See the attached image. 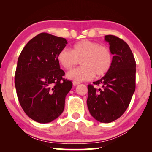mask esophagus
<instances>
[{"label":"esophagus","instance_id":"obj_1","mask_svg":"<svg viewBox=\"0 0 152 152\" xmlns=\"http://www.w3.org/2000/svg\"><path fill=\"white\" fill-rule=\"evenodd\" d=\"M72 83H73V85H74V86H76L78 85V84H80V82H77V81H73Z\"/></svg>","mask_w":152,"mask_h":152}]
</instances>
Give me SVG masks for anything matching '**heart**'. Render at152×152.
<instances>
[{"mask_svg": "<svg viewBox=\"0 0 152 152\" xmlns=\"http://www.w3.org/2000/svg\"><path fill=\"white\" fill-rule=\"evenodd\" d=\"M58 63L66 70L80 63L82 66L69 71L68 79L74 81H86L93 77H101L111 68L113 56L110 49L93 41L84 39L74 44L72 50L64 48L57 56Z\"/></svg>", "mask_w": 152, "mask_h": 152, "instance_id": "1", "label": "heart"}]
</instances>
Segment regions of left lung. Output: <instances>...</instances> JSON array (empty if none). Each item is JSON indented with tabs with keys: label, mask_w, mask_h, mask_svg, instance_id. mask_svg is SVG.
I'll use <instances>...</instances> for the list:
<instances>
[{
	"label": "left lung",
	"mask_w": 152,
	"mask_h": 152,
	"mask_svg": "<svg viewBox=\"0 0 152 152\" xmlns=\"http://www.w3.org/2000/svg\"><path fill=\"white\" fill-rule=\"evenodd\" d=\"M104 39L113 55L111 68L93 82L101 85V89L88 85L86 102L95 119L108 123L119 119L129 107L135 90L136 63L129 46L123 39L113 35H105Z\"/></svg>",
	"instance_id": "obj_1"
}]
</instances>
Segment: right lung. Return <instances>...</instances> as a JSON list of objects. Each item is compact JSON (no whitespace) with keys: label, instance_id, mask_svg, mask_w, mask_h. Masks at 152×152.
I'll return each instance as SVG.
<instances>
[{"label":"right lung","instance_id":"obj_1","mask_svg":"<svg viewBox=\"0 0 152 152\" xmlns=\"http://www.w3.org/2000/svg\"><path fill=\"white\" fill-rule=\"evenodd\" d=\"M68 42L42 33L28 42L19 55L15 85L19 103L31 119L50 123L60 116L72 82L63 78L57 56Z\"/></svg>","mask_w":152,"mask_h":152}]
</instances>
